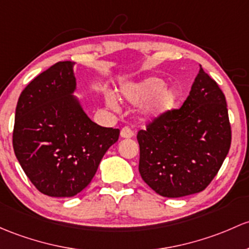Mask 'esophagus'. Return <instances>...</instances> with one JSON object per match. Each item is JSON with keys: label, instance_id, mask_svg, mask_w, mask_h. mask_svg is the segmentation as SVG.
I'll return each instance as SVG.
<instances>
[{"label": "esophagus", "instance_id": "1", "mask_svg": "<svg viewBox=\"0 0 249 249\" xmlns=\"http://www.w3.org/2000/svg\"><path fill=\"white\" fill-rule=\"evenodd\" d=\"M133 135H135V132H133V130L130 129L129 126L123 127L122 131H120V137L122 138H131L133 137Z\"/></svg>", "mask_w": 249, "mask_h": 249}]
</instances>
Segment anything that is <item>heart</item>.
Instances as JSON below:
<instances>
[{"mask_svg": "<svg viewBox=\"0 0 249 249\" xmlns=\"http://www.w3.org/2000/svg\"><path fill=\"white\" fill-rule=\"evenodd\" d=\"M122 94L132 104H140L151 99L145 109V113L150 117H159L171 111L179 95L175 88L164 87V81L159 77H148L141 82L129 83L122 88ZM107 103L112 107L117 105L112 96L107 99Z\"/></svg>", "mask_w": 249, "mask_h": 249, "instance_id": "heart-1", "label": "heart"}]
</instances>
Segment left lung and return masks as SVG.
I'll return each instance as SVG.
<instances>
[{
	"label": "left lung",
	"instance_id": "8db88e82",
	"mask_svg": "<svg viewBox=\"0 0 249 249\" xmlns=\"http://www.w3.org/2000/svg\"><path fill=\"white\" fill-rule=\"evenodd\" d=\"M140 169L162 197L201 192L216 177L231 143L226 96L200 67L190 95L137 133Z\"/></svg>",
	"mask_w": 249,
	"mask_h": 249
}]
</instances>
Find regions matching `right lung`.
I'll return each mask as SVG.
<instances>
[{
    "instance_id": "right-lung-1",
    "label": "right lung",
    "mask_w": 249,
    "mask_h": 249,
    "mask_svg": "<svg viewBox=\"0 0 249 249\" xmlns=\"http://www.w3.org/2000/svg\"><path fill=\"white\" fill-rule=\"evenodd\" d=\"M74 62L33 78L15 109L13 148L28 179L50 197H72L89 185L119 129L91 122L76 98Z\"/></svg>"
}]
</instances>
